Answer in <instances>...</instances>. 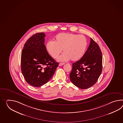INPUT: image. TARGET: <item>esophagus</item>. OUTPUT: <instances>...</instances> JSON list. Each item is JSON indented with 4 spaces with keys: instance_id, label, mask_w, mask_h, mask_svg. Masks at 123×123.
I'll list each match as a JSON object with an SVG mask.
<instances>
[{
    "instance_id": "1",
    "label": "esophagus",
    "mask_w": 123,
    "mask_h": 123,
    "mask_svg": "<svg viewBox=\"0 0 123 123\" xmlns=\"http://www.w3.org/2000/svg\"><path fill=\"white\" fill-rule=\"evenodd\" d=\"M65 64V63H59V66H62V65H64Z\"/></svg>"
}]
</instances>
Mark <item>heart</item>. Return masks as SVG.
<instances>
[{"instance_id":"heart-1","label":"heart","mask_w":123,"mask_h":123,"mask_svg":"<svg viewBox=\"0 0 123 123\" xmlns=\"http://www.w3.org/2000/svg\"><path fill=\"white\" fill-rule=\"evenodd\" d=\"M87 45V39L83 35L62 33L55 36L54 42H48L46 47L49 54L55 59L58 58L63 50L64 53L59 60L76 61L84 56Z\"/></svg>"}]
</instances>
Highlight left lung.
Masks as SVG:
<instances>
[{
  "label": "left lung",
  "mask_w": 123,
  "mask_h": 123,
  "mask_svg": "<svg viewBox=\"0 0 123 123\" xmlns=\"http://www.w3.org/2000/svg\"><path fill=\"white\" fill-rule=\"evenodd\" d=\"M90 45L84 56L72 64L69 76L72 84L82 89L92 87L102 71V52L99 45L91 38Z\"/></svg>",
  "instance_id": "left-lung-1"
}]
</instances>
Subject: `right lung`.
<instances>
[{
  "label": "right lung",
  "mask_w": 123,
  "mask_h": 123,
  "mask_svg": "<svg viewBox=\"0 0 123 123\" xmlns=\"http://www.w3.org/2000/svg\"><path fill=\"white\" fill-rule=\"evenodd\" d=\"M45 36L43 32L34 34L25 43L22 51L21 71L25 80L34 87L47 83L59 65L47 51Z\"/></svg>",
  "instance_id": "1"
}]
</instances>
